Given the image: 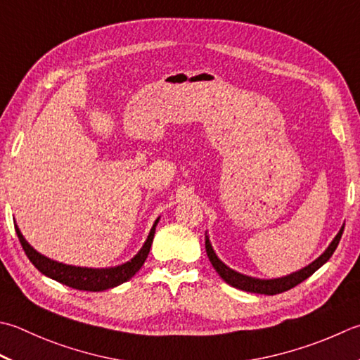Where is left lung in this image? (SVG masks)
Returning a JSON list of instances; mask_svg holds the SVG:
<instances>
[{
  "label": "left lung",
  "mask_w": 360,
  "mask_h": 360,
  "mask_svg": "<svg viewBox=\"0 0 360 360\" xmlns=\"http://www.w3.org/2000/svg\"><path fill=\"white\" fill-rule=\"evenodd\" d=\"M343 228L345 226H342L339 234L334 237V240L330 242L326 251L323 252L319 259H315L312 264H309L307 266L301 269L300 271H295L292 274H287V276H284V278H276V279L251 278V276H246V274H242V273L229 269V266L224 265L215 255V251L212 248V245H210L207 236H206V252H207L210 264H212V266L217 270V273L220 274L224 283H228L229 285L236 287V288H240V290H245V292L260 293V295H276V293H283V292L290 290V288L298 285L309 276H312V274L319 270L321 265H325L329 260V257L334 255L337 245H339V242H340L342 234H343Z\"/></svg>",
  "instance_id": "left-lung-1"
}]
</instances>
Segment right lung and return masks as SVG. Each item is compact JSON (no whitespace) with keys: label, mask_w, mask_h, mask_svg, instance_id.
Segmentation results:
<instances>
[{"label":"right lung","mask_w":360,"mask_h":360,"mask_svg":"<svg viewBox=\"0 0 360 360\" xmlns=\"http://www.w3.org/2000/svg\"><path fill=\"white\" fill-rule=\"evenodd\" d=\"M158 223H159V218L154 221L150 234H148L146 242L143 243V246L140 248L137 255L129 260V262L122 264L118 266H110V269H86V266H73V265H65L62 262H56V260L48 259L46 256L35 251L32 246L25 240V237L20 232L17 224H15V231L27 259L31 260L32 265L41 274L58 281L60 284L76 288V290L101 292L126 283V281H129L134 274L142 269V265L148 257V252H150Z\"/></svg>","instance_id":"obj_1"}]
</instances>
